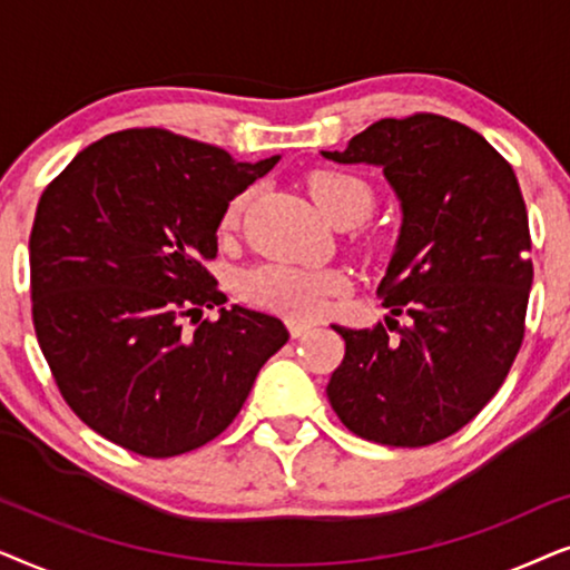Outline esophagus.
Wrapping results in <instances>:
<instances>
[{
    "label": "esophagus",
    "mask_w": 570,
    "mask_h": 570,
    "mask_svg": "<svg viewBox=\"0 0 570 570\" xmlns=\"http://www.w3.org/2000/svg\"><path fill=\"white\" fill-rule=\"evenodd\" d=\"M287 330H291V334L295 340L303 337V334L311 332V324L308 322H298V318H287Z\"/></svg>",
    "instance_id": "34e87169"
}]
</instances>
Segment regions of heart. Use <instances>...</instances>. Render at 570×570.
Listing matches in <instances>:
<instances>
[{
	"mask_svg": "<svg viewBox=\"0 0 570 570\" xmlns=\"http://www.w3.org/2000/svg\"><path fill=\"white\" fill-rule=\"evenodd\" d=\"M308 194L318 213L334 225H353L373 209V191L361 176L347 170H314ZM252 191H240L223 213V230H236L244 220ZM347 291V277L340 269L295 267V264H262L240 279V295L254 306L277 311L291 318H314Z\"/></svg>",
	"mask_w": 570,
	"mask_h": 570,
	"instance_id": "heart-1",
	"label": "heart"
}]
</instances>
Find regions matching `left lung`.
Wrapping results in <instances>:
<instances>
[{
	"instance_id": "8db88e82",
	"label": "left lung",
	"mask_w": 570,
	"mask_h": 570,
	"mask_svg": "<svg viewBox=\"0 0 570 570\" xmlns=\"http://www.w3.org/2000/svg\"><path fill=\"white\" fill-rule=\"evenodd\" d=\"M322 155L381 166L402 205L379 285L392 316L371 330L334 324L345 357L326 396L365 441L431 446L493 400L524 340L534 269L517 174L485 137L439 114L381 119Z\"/></svg>"
}]
</instances>
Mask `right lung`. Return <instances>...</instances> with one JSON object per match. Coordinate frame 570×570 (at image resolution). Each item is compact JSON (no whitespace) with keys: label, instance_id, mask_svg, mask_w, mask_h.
Returning <instances> with one entry per match:
<instances>
[{"label":"right lung","instance_id":"1","mask_svg":"<svg viewBox=\"0 0 570 570\" xmlns=\"http://www.w3.org/2000/svg\"><path fill=\"white\" fill-rule=\"evenodd\" d=\"M277 160L238 163L168 129H124L43 189L30 230L36 337L65 402L116 446L150 459L205 446L291 337L275 316L225 308L205 267L228 202ZM205 307L222 316L203 320Z\"/></svg>","mask_w":570,"mask_h":570}]
</instances>
